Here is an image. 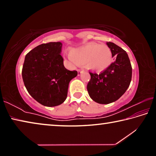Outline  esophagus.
Returning <instances> with one entry per match:
<instances>
[{
    "label": "esophagus",
    "instance_id": "esophagus-1",
    "mask_svg": "<svg viewBox=\"0 0 156 156\" xmlns=\"http://www.w3.org/2000/svg\"><path fill=\"white\" fill-rule=\"evenodd\" d=\"M78 72L79 73H82L84 72V69H78Z\"/></svg>",
    "mask_w": 156,
    "mask_h": 156
}]
</instances>
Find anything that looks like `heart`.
<instances>
[{
	"label": "heart",
	"mask_w": 156,
	"mask_h": 156,
	"mask_svg": "<svg viewBox=\"0 0 156 156\" xmlns=\"http://www.w3.org/2000/svg\"><path fill=\"white\" fill-rule=\"evenodd\" d=\"M73 61L84 65L87 69L100 72L109 67L112 62V53L105 44L89 43L73 48L70 51Z\"/></svg>",
	"instance_id": "b5f03b06"
}]
</instances>
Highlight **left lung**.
<instances>
[{
  "instance_id": "obj_1",
  "label": "left lung",
  "mask_w": 156,
  "mask_h": 156,
  "mask_svg": "<svg viewBox=\"0 0 156 156\" xmlns=\"http://www.w3.org/2000/svg\"><path fill=\"white\" fill-rule=\"evenodd\" d=\"M107 46L115 60L100 74L89 73L91 80L87 84L89 96L99 104L116 101L125 93L130 84L132 67L128 54L117 44L107 42Z\"/></svg>"
}]
</instances>
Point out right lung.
I'll return each instance as SVG.
<instances>
[{
	"instance_id": "obj_1",
	"label": "right lung",
	"mask_w": 156,
	"mask_h": 156,
	"mask_svg": "<svg viewBox=\"0 0 156 156\" xmlns=\"http://www.w3.org/2000/svg\"><path fill=\"white\" fill-rule=\"evenodd\" d=\"M62 44H42L28 53L22 70L23 80L28 93L45 107L61 105L67 98L69 82L76 71L67 70L63 64Z\"/></svg>"
}]
</instances>
